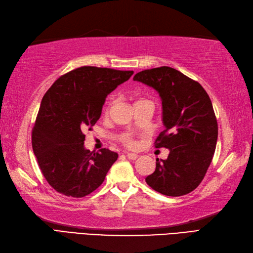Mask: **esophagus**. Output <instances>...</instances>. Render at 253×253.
I'll return each instance as SVG.
<instances>
[{"instance_id":"obj_1","label":"esophagus","mask_w":253,"mask_h":253,"mask_svg":"<svg viewBox=\"0 0 253 253\" xmlns=\"http://www.w3.org/2000/svg\"><path fill=\"white\" fill-rule=\"evenodd\" d=\"M126 157H127V159H130V160H135L138 157V155L134 154V153H126Z\"/></svg>"}]
</instances>
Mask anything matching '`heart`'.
Listing matches in <instances>:
<instances>
[{"label": "heart", "instance_id": "heart-1", "mask_svg": "<svg viewBox=\"0 0 253 253\" xmlns=\"http://www.w3.org/2000/svg\"><path fill=\"white\" fill-rule=\"evenodd\" d=\"M143 102H148V100H146V99H137L136 102H135V104H138V103H143ZM134 104V105H135ZM111 106H112V102L110 100V102H108L107 103V105H106V112H108L110 109H111ZM125 144H126L127 146H133V141L131 139V137H128V136H126V137H125Z\"/></svg>", "mask_w": 253, "mask_h": 253}]
</instances>
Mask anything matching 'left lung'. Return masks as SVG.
I'll return each mask as SVG.
<instances>
[{"instance_id": "8db88e82", "label": "left lung", "mask_w": 253, "mask_h": 253, "mask_svg": "<svg viewBox=\"0 0 253 253\" xmlns=\"http://www.w3.org/2000/svg\"><path fill=\"white\" fill-rule=\"evenodd\" d=\"M133 80L158 92L165 130L157 137L156 147L170 150L166 160L156 159V170L146 183L172 197L193 192L206 175L217 141L209 95L198 82L167 66L138 72Z\"/></svg>"}]
</instances>
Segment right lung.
<instances>
[{
  "instance_id": "add662e5",
  "label": "right lung",
  "mask_w": 253,
  "mask_h": 253,
  "mask_svg": "<svg viewBox=\"0 0 253 253\" xmlns=\"http://www.w3.org/2000/svg\"><path fill=\"white\" fill-rule=\"evenodd\" d=\"M133 71L81 67L56 80L44 95L32 131V148L47 183L58 193L80 198L99 187L118 159L103 148L91 153L84 131L97 122L107 95Z\"/></svg>"
}]
</instances>
